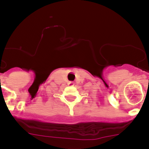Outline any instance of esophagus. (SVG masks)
Here are the masks:
<instances>
[{"instance_id": "1", "label": "esophagus", "mask_w": 149, "mask_h": 149, "mask_svg": "<svg viewBox=\"0 0 149 149\" xmlns=\"http://www.w3.org/2000/svg\"><path fill=\"white\" fill-rule=\"evenodd\" d=\"M67 84H68V85H70V86H73V85H74V83H73V82H69Z\"/></svg>"}]
</instances>
